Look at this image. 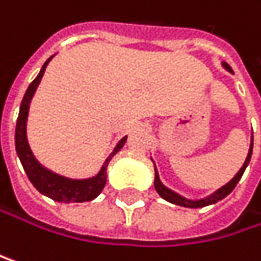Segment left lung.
<instances>
[{
	"label": "left lung",
	"mask_w": 261,
	"mask_h": 261,
	"mask_svg": "<svg viewBox=\"0 0 261 261\" xmlns=\"http://www.w3.org/2000/svg\"><path fill=\"white\" fill-rule=\"evenodd\" d=\"M223 65H225L226 70H229V71L232 73L231 67H229L226 62H223ZM252 141H254V139H251V148H249L248 158H246L243 167L240 168V171H239V173H237L225 187H222L220 190H217V191H216L214 194H211L210 197H205V199H200V200H188V199H185V197L176 194L174 191H171V190H168L165 185H162V182H161V179H159V174H158V170H156V167H154V188H156V191L159 193V196H161L162 199H165V200H168V202H171V203L185 206V208H202V206H206V205L217 203L219 200L225 199V197L236 188V185L239 184V180L242 179V176H243V173H245V170H246V167H248V164H249V161H251V154H252Z\"/></svg>",
	"instance_id": "8db88e82"
}]
</instances>
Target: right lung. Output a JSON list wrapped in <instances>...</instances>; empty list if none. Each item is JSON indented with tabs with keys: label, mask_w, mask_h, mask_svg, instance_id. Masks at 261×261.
<instances>
[{
	"label": "right lung",
	"mask_w": 261,
	"mask_h": 261,
	"mask_svg": "<svg viewBox=\"0 0 261 261\" xmlns=\"http://www.w3.org/2000/svg\"><path fill=\"white\" fill-rule=\"evenodd\" d=\"M51 58H48L39 74L33 79V82L29 85L21 107H19V114H18V120H16V129H15V147H16V153L18 158L24 167V171L27 173L29 180L33 184V187L44 196L56 200V202H62V203H73V202H88L93 200L94 197H97L102 191V188L105 187L107 182V167L108 162L111 161V158L125 145L126 138L120 139L119 144L116 145V148L113 150V153L107 158V161L103 162L100 171L97 173V176L91 177V179H85V180H71V179H65L61 177L48 170H45L42 165H39V162L33 158L30 147L27 144V136H25V123H27V114H29V105L30 100L35 94L36 87L41 82V77L45 71L47 64L50 62Z\"/></svg>",
	"instance_id": "1"
}]
</instances>
